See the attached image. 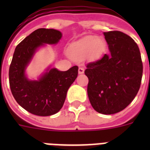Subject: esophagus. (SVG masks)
Returning a JSON list of instances; mask_svg holds the SVG:
<instances>
[{
    "label": "esophagus",
    "instance_id": "1",
    "mask_svg": "<svg viewBox=\"0 0 150 150\" xmlns=\"http://www.w3.org/2000/svg\"><path fill=\"white\" fill-rule=\"evenodd\" d=\"M78 73H79V74H83V73H84V69H83V67H79Z\"/></svg>",
    "mask_w": 150,
    "mask_h": 150
}]
</instances>
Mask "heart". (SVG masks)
Here are the masks:
<instances>
[{
    "label": "heart",
    "instance_id": "heart-1",
    "mask_svg": "<svg viewBox=\"0 0 150 150\" xmlns=\"http://www.w3.org/2000/svg\"><path fill=\"white\" fill-rule=\"evenodd\" d=\"M104 46V42L101 39H98L97 36H86L71 45L70 55L76 59H83L91 54H99Z\"/></svg>",
    "mask_w": 150,
    "mask_h": 150
}]
</instances>
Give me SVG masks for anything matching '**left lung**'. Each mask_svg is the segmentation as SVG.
I'll list each match as a JSON object with an SVG mask.
<instances>
[{"instance_id": "obj_1", "label": "left lung", "mask_w": 150, "mask_h": 150, "mask_svg": "<svg viewBox=\"0 0 150 150\" xmlns=\"http://www.w3.org/2000/svg\"><path fill=\"white\" fill-rule=\"evenodd\" d=\"M110 53L88 64L87 93L95 110L114 114L124 110L137 95L143 64L138 46L121 31L104 32Z\"/></svg>"}]
</instances>
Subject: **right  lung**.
<instances>
[{"instance_id": "right-lung-1", "label": "right lung", "mask_w": 150, "mask_h": 150, "mask_svg": "<svg viewBox=\"0 0 150 150\" xmlns=\"http://www.w3.org/2000/svg\"><path fill=\"white\" fill-rule=\"evenodd\" d=\"M62 34L55 29L39 28L26 37L16 48L9 70L12 94L22 108L34 115L48 116L59 112L68 88L78 75V67L59 71L50 64L37 79H30L26 69L36 52L48 45H56Z\"/></svg>"}]
</instances>
